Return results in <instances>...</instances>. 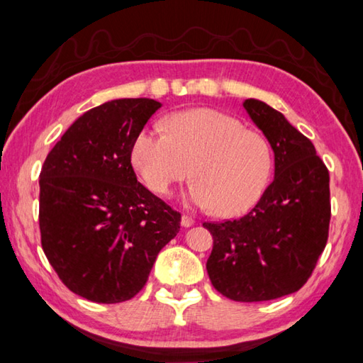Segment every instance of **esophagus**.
<instances>
[{"label":"esophagus","instance_id":"34e87169","mask_svg":"<svg viewBox=\"0 0 363 363\" xmlns=\"http://www.w3.org/2000/svg\"><path fill=\"white\" fill-rule=\"evenodd\" d=\"M181 225L184 226V228H190V226H194V225H195V220L191 218L190 216H186V214H184V216H182V218H181Z\"/></svg>","mask_w":363,"mask_h":363}]
</instances>
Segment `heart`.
I'll return each instance as SVG.
<instances>
[{"mask_svg":"<svg viewBox=\"0 0 363 363\" xmlns=\"http://www.w3.org/2000/svg\"><path fill=\"white\" fill-rule=\"evenodd\" d=\"M167 132L146 127L132 143L130 159L146 186L168 195L189 176L187 198L218 216H236L258 201L272 169V152L261 133L212 108L176 111Z\"/></svg>","mask_w":363,"mask_h":363,"instance_id":"b5f03b06","label":"heart"}]
</instances>
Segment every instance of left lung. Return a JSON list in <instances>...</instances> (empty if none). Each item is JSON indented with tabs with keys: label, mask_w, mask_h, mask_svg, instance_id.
Returning a JSON list of instances; mask_svg holds the SVG:
<instances>
[{
	"label": "left lung",
	"mask_w": 363,
	"mask_h": 363,
	"mask_svg": "<svg viewBox=\"0 0 363 363\" xmlns=\"http://www.w3.org/2000/svg\"><path fill=\"white\" fill-rule=\"evenodd\" d=\"M244 108L271 143L275 177L244 217L203 223L214 239L206 269L220 294L262 302L296 293L313 272L329 236V172L280 111L257 99Z\"/></svg>",
	"instance_id": "obj_1"
}]
</instances>
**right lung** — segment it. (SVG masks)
<instances>
[{"label": "right lung", "instance_id": "add662e5", "mask_svg": "<svg viewBox=\"0 0 363 363\" xmlns=\"http://www.w3.org/2000/svg\"><path fill=\"white\" fill-rule=\"evenodd\" d=\"M162 106L116 99L64 132L40 172V242L72 293L97 303L129 301L146 285L181 214L137 181L130 162L138 132Z\"/></svg>", "mask_w": 363, "mask_h": 363}]
</instances>
